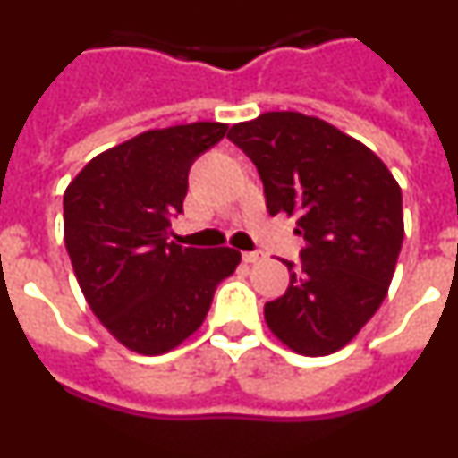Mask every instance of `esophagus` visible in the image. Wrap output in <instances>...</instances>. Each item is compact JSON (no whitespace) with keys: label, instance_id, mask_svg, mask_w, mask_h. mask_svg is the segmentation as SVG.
<instances>
[{"label":"esophagus","instance_id":"1","mask_svg":"<svg viewBox=\"0 0 458 458\" xmlns=\"http://www.w3.org/2000/svg\"><path fill=\"white\" fill-rule=\"evenodd\" d=\"M264 257V252H242V261H245V264H257V261H261Z\"/></svg>","mask_w":458,"mask_h":458}]
</instances>
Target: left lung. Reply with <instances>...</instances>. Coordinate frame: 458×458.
I'll list each match as a JSON object with an SVG mask.
<instances>
[{
    "mask_svg": "<svg viewBox=\"0 0 458 458\" xmlns=\"http://www.w3.org/2000/svg\"><path fill=\"white\" fill-rule=\"evenodd\" d=\"M229 140L264 183L270 216L298 217L301 261L266 302L270 333L301 355H330L360 333L387 293L403 242L402 188L374 151L301 112H266Z\"/></svg>",
    "mask_w": 458,
    "mask_h": 458,
    "instance_id": "1",
    "label": "left lung"
}]
</instances>
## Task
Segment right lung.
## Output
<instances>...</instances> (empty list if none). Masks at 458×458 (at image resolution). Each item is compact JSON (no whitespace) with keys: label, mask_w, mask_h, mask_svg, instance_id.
I'll list each match as a JSON object with an SVG mask.
<instances>
[{"label":"right lung","mask_w":458,"mask_h":458,"mask_svg":"<svg viewBox=\"0 0 458 458\" xmlns=\"http://www.w3.org/2000/svg\"><path fill=\"white\" fill-rule=\"evenodd\" d=\"M226 123L148 131L100 153L64 192V241L84 298L112 337L141 355L176 349L204 323L232 248L169 242L192 163Z\"/></svg>","instance_id":"1"}]
</instances>
